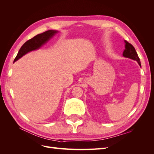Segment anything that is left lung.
<instances>
[{"mask_svg": "<svg viewBox=\"0 0 154 154\" xmlns=\"http://www.w3.org/2000/svg\"><path fill=\"white\" fill-rule=\"evenodd\" d=\"M125 42V50L123 51V56L125 58H128L130 59H132L134 60H136V62L139 63V66H141V62H140V59H139L137 53L136 52V49L134 48V46L131 44L128 43L127 41L124 40Z\"/></svg>", "mask_w": 154, "mask_h": 154, "instance_id": "1", "label": "left lung"}]
</instances>
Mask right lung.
I'll list each match as a JSON object with an SVG mask.
<instances>
[{
    "instance_id": "1",
    "label": "right lung",
    "mask_w": 154,
    "mask_h": 154,
    "mask_svg": "<svg viewBox=\"0 0 154 154\" xmlns=\"http://www.w3.org/2000/svg\"><path fill=\"white\" fill-rule=\"evenodd\" d=\"M57 32H58V31L57 30H49L41 34L37 35L33 38L27 40L26 42L22 45L20 50L18 51L17 57L14 60V62L20 59L27 53L40 49Z\"/></svg>"
}]
</instances>
